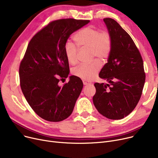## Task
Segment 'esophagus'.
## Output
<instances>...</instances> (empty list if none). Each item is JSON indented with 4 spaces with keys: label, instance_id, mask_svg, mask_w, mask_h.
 <instances>
[{
    "label": "esophagus",
    "instance_id": "esophagus-1",
    "mask_svg": "<svg viewBox=\"0 0 158 158\" xmlns=\"http://www.w3.org/2000/svg\"><path fill=\"white\" fill-rule=\"evenodd\" d=\"M82 82H83V85H89L90 82H88V81H82Z\"/></svg>",
    "mask_w": 158,
    "mask_h": 158
}]
</instances>
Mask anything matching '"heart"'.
<instances>
[{"label":"heart","mask_w":158,"mask_h":158,"mask_svg":"<svg viewBox=\"0 0 158 158\" xmlns=\"http://www.w3.org/2000/svg\"><path fill=\"white\" fill-rule=\"evenodd\" d=\"M73 40L81 48H88L92 51V57H97L105 60L110 56L112 48V38L107 31H101L92 26H88L79 31L73 36ZM66 59L72 64L78 61V48L71 42H67L64 47ZM101 68L98 60L89 64H83L73 70V73L82 79L91 81L95 78Z\"/></svg>","instance_id":"b5f03b06"}]
</instances>
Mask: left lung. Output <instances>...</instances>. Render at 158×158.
<instances>
[{"label": "left lung", "instance_id": "obj_1", "mask_svg": "<svg viewBox=\"0 0 158 158\" xmlns=\"http://www.w3.org/2000/svg\"><path fill=\"white\" fill-rule=\"evenodd\" d=\"M111 36L112 48L99 77L107 84L96 83L93 102L106 118L120 120L134 110L145 81L142 56L128 33L110 18L104 19Z\"/></svg>", "mask_w": 158, "mask_h": 158}]
</instances>
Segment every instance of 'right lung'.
<instances>
[{
	"label": "right lung",
	"mask_w": 158,
	"mask_h": 158,
	"mask_svg": "<svg viewBox=\"0 0 158 158\" xmlns=\"http://www.w3.org/2000/svg\"><path fill=\"white\" fill-rule=\"evenodd\" d=\"M88 20L60 19L50 22L32 38L19 68L22 93L39 117L49 122L67 118L83 83L75 76L68 83L58 82L69 74L64 47L72 33L88 23Z\"/></svg>",
	"instance_id": "1"
}]
</instances>
